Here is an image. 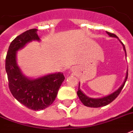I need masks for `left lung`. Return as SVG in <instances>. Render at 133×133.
Returning a JSON list of instances; mask_svg holds the SVG:
<instances>
[{"label":"left lung","mask_w":133,"mask_h":133,"mask_svg":"<svg viewBox=\"0 0 133 133\" xmlns=\"http://www.w3.org/2000/svg\"><path fill=\"white\" fill-rule=\"evenodd\" d=\"M106 33H107L110 37H115V38H117L118 40H119V41L122 43V46H123V48H124V52H125V54H126V48H125L124 45L123 44V43L119 39V38L116 36L115 34H112V33H110V32H106ZM127 78H128V70L126 72V77H125V79H124V83H122V85H121L117 90L115 91L114 92H112V94H110V95H107V96H105V97H100V98H92V97H88L87 95H85V93L83 92V91L81 90V88H80V83H79V89H78V91H77V95H78V97H79V99L81 100V102L83 103V105H85V106L91 108L103 107V106H105V105L109 104L110 103H111L112 101H114V100L117 97L118 95H119L120 92L122 91V90L123 89V88H124V85H125V83H126V80H127Z\"/></svg>","instance_id":"1"}]
</instances>
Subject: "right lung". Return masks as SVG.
<instances>
[{"instance_id":"right-lung-1","label":"right lung","mask_w":133,"mask_h":133,"mask_svg":"<svg viewBox=\"0 0 133 133\" xmlns=\"http://www.w3.org/2000/svg\"><path fill=\"white\" fill-rule=\"evenodd\" d=\"M37 31V29L27 30L16 37L9 45L5 59L9 90L20 103L33 110H41L50 106L56 99L65 79L61 72L52 73L36 79L26 77L22 72L16 59L17 52L28 43L41 41Z\"/></svg>"}]
</instances>
